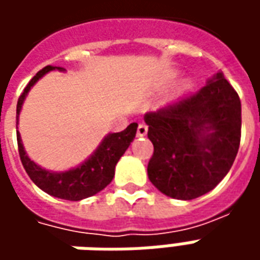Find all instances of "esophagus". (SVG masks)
I'll use <instances>...</instances> for the list:
<instances>
[{
    "instance_id": "esophagus-1",
    "label": "esophagus",
    "mask_w": 260,
    "mask_h": 260,
    "mask_svg": "<svg viewBox=\"0 0 260 260\" xmlns=\"http://www.w3.org/2000/svg\"><path fill=\"white\" fill-rule=\"evenodd\" d=\"M138 136L141 138V136H145L147 134V125L146 124H139V126H138Z\"/></svg>"
}]
</instances>
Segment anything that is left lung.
Returning <instances> with one entry per match:
<instances>
[{
	"label": "left lung",
	"mask_w": 260,
	"mask_h": 260,
	"mask_svg": "<svg viewBox=\"0 0 260 260\" xmlns=\"http://www.w3.org/2000/svg\"><path fill=\"white\" fill-rule=\"evenodd\" d=\"M154 152L147 166L164 195L191 201L227 175L241 141V102L223 72L206 86L157 111L145 114Z\"/></svg>",
	"instance_id": "1"
}]
</instances>
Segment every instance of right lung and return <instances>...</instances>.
<instances>
[{
  "label": "right lung",
  "instance_id": "1",
  "mask_svg": "<svg viewBox=\"0 0 260 260\" xmlns=\"http://www.w3.org/2000/svg\"><path fill=\"white\" fill-rule=\"evenodd\" d=\"M61 71L64 72L65 69L61 67H51L47 65L46 68L39 71L36 76L29 82L26 86L23 93L20 94L16 106V138H18V149H19V156L22 164L25 167L26 173L30 177V180L36 184L42 191L48 195L65 201H82L85 198L96 195L97 192L103 191L106 186L113 181L114 173H115V166L118 163L121 156L124 154L125 150L129 147L131 142L134 141L138 129V124L132 122L126 126V129L115 134H108L104 136V139L100 142L97 149L86 158L83 163L76 166L74 169L68 171H51L46 170L36 164L30 157L27 156L20 134L18 131V121H19V114L23 106L27 93L30 91L33 86L36 85L39 79L48 74L50 71Z\"/></svg>",
  "mask_w": 260,
  "mask_h": 260
}]
</instances>
